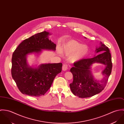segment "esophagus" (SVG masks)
Returning a JSON list of instances; mask_svg holds the SVG:
<instances>
[{"label":"esophagus","mask_w":124,"mask_h":124,"mask_svg":"<svg viewBox=\"0 0 124 124\" xmlns=\"http://www.w3.org/2000/svg\"><path fill=\"white\" fill-rule=\"evenodd\" d=\"M68 66H67V65H66V64H63V66H62V70L63 71H66L67 69H68Z\"/></svg>","instance_id":"esophagus-1"}]
</instances>
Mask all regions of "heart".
Here are the masks:
<instances>
[{
    "mask_svg": "<svg viewBox=\"0 0 124 124\" xmlns=\"http://www.w3.org/2000/svg\"><path fill=\"white\" fill-rule=\"evenodd\" d=\"M61 53L69 55L70 61L72 62L79 61L88 54V47L75 40H70L62 44L60 48Z\"/></svg>",
    "mask_w": 124,
    "mask_h": 124,
    "instance_id": "1",
    "label": "heart"
}]
</instances>
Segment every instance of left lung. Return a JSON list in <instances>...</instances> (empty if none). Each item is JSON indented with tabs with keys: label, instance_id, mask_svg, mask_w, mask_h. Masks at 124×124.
Returning a JSON list of instances; mask_svg holds the SVG:
<instances>
[{
	"label": "left lung",
	"instance_id": "1",
	"mask_svg": "<svg viewBox=\"0 0 124 124\" xmlns=\"http://www.w3.org/2000/svg\"><path fill=\"white\" fill-rule=\"evenodd\" d=\"M95 52L100 53L92 58L82 59L74 62L70 70L73 78L72 83L70 85L71 91L79 97L87 98L100 93L105 88L111 74L112 63L108 48L100 42V46L96 48ZM95 63L105 65L102 72L103 78L100 81L94 78L90 71L92 65Z\"/></svg>",
	"mask_w": 124,
	"mask_h": 124
}]
</instances>
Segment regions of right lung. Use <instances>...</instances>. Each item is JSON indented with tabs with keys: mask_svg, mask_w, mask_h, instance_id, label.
Segmentation results:
<instances>
[{
	"mask_svg": "<svg viewBox=\"0 0 124 124\" xmlns=\"http://www.w3.org/2000/svg\"><path fill=\"white\" fill-rule=\"evenodd\" d=\"M51 35L44 31L24 40L18 46L12 57L11 74L19 91L32 96L44 95L50 88L56 76L62 71V63L41 64L30 66L27 56L39 54L42 50L55 51L56 44L49 39Z\"/></svg>",
	"mask_w": 124,
	"mask_h": 124,
	"instance_id": "obj_1",
	"label": "right lung"
}]
</instances>
